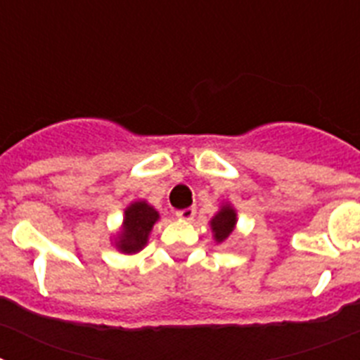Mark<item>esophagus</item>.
<instances>
[{
    "mask_svg": "<svg viewBox=\"0 0 360 360\" xmlns=\"http://www.w3.org/2000/svg\"><path fill=\"white\" fill-rule=\"evenodd\" d=\"M195 214H196V209L195 207H187V209H180V211H176L178 218H180V219H187V221L195 218Z\"/></svg>",
    "mask_w": 360,
    "mask_h": 360,
    "instance_id": "1",
    "label": "esophagus"
}]
</instances>
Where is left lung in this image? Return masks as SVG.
I'll return each mask as SVG.
<instances>
[{
	"instance_id": "8db88e82",
	"label": "left lung",
	"mask_w": 360,
	"mask_h": 360,
	"mask_svg": "<svg viewBox=\"0 0 360 360\" xmlns=\"http://www.w3.org/2000/svg\"><path fill=\"white\" fill-rule=\"evenodd\" d=\"M211 225L216 241H224L232 232L234 225H236V212H234V209L225 205V207L212 218Z\"/></svg>"
}]
</instances>
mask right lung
<instances>
[{"label": "right lung", "instance_id": "right-lung-1", "mask_svg": "<svg viewBox=\"0 0 360 360\" xmlns=\"http://www.w3.org/2000/svg\"><path fill=\"white\" fill-rule=\"evenodd\" d=\"M158 219V212L146 202H135L126 209L124 231L120 234L119 249L122 252H139L148 243V234Z\"/></svg>", "mask_w": 360, "mask_h": 360}]
</instances>
